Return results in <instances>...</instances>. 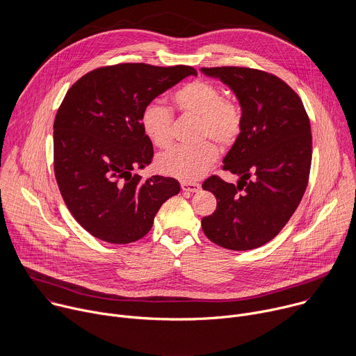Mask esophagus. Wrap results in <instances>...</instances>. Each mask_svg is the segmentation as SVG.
I'll return each instance as SVG.
<instances>
[{"label":"esophagus","mask_w":356,"mask_h":356,"mask_svg":"<svg viewBox=\"0 0 356 356\" xmlns=\"http://www.w3.org/2000/svg\"><path fill=\"white\" fill-rule=\"evenodd\" d=\"M180 186H181V188H183L184 191H191V193L198 191L200 187H201V186H200L198 183H195V181H181Z\"/></svg>","instance_id":"esophagus-1"}]
</instances>
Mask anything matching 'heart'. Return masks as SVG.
<instances>
[{
  "label": "heart",
  "mask_w": 356,
  "mask_h": 356,
  "mask_svg": "<svg viewBox=\"0 0 356 356\" xmlns=\"http://www.w3.org/2000/svg\"><path fill=\"white\" fill-rule=\"evenodd\" d=\"M173 103L184 117L198 118L197 136L211 138L221 146L235 142L242 129V110L232 98L222 97L221 88L204 79L183 84L173 94ZM143 135L158 147L172 140L173 114L158 101L146 104L140 113ZM218 149L210 140L198 145H176L158 158V168L168 176L188 181L201 177L216 163Z\"/></svg>",
  "instance_id": "b5f03b06"
}]
</instances>
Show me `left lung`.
Masks as SVG:
<instances>
[{
  "mask_svg": "<svg viewBox=\"0 0 356 356\" xmlns=\"http://www.w3.org/2000/svg\"><path fill=\"white\" fill-rule=\"evenodd\" d=\"M201 70L229 86L242 107V129L222 166L241 180L236 186L216 175L204 180L217 210L201 220L202 231L227 249L262 246L289 222L307 188L309 115L298 94L272 73L241 66Z\"/></svg>",
  "mask_w": 356,
  "mask_h": 356,
  "instance_id": "1",
  "label": "left lung"
}]
</instances>
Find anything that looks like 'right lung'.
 <instances>
[{"label": "right lung", "instance_id": "1", "mask_svg": "<svg viewBox=\"0 0 356 356\" xmlns=\"http://www.w3.org/2000/svg\"><path fill=\"white\" fill-rule=\"evenodd\" d=\"M191 66L118 63L80 77L66 92L54 124V169L76 221L92 236L129 243L145 236L163 202L180 191L173 177L142 180L134 169L154 159L140 113Z\"/></svg>", "mask_w": 356, "mask_h": 356}]
</instances>
